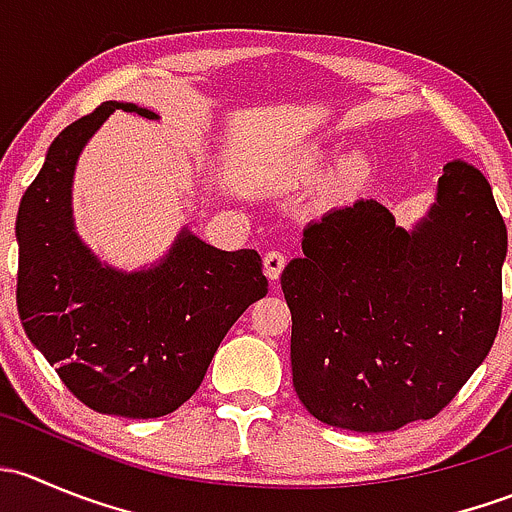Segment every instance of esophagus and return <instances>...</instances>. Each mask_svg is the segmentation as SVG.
Instances as JSON below:
<instances>
[{
    "label": "esophagus",
    "mask_w": 512,
    "mask_h": 512,
    "mask_svg": "<svg viewBox=\"0 0 512 512\" xmlns=\"http://www.w3.org/2000/svg\"><path fill=\"white\" fill-rule=\"evenodd\" d=\"M285 265H287V257L282 255V252L272 250V252H267V255H265V272H267V277H270L272 282L280 280Z\"/></svg>",
    "instance_id": "obj_1"
}]
</instances>
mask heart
<instances>
[{"instance_id":"b5f03b06","label":"heart","mask_w":512,"mask_h":512,"mask_svg":"<svg viewBox=\"0 0 512 512\" xmlns=\"http://www.w3.org/2000/svg\"><path fill=\"white\" fill-rule=\"evenodd\" d=\"M329 160H332V153L324 146H319V143H309V146L297 148V151L287 153L275 165V185L285 190L312 185L327 170ZM369 173V160L364 156H349L339 160L329 170L327 178H324L322 188H319V203L324 208H344V205L359 198L361 190L366 188Z\"/></svg>"}]
</instances>
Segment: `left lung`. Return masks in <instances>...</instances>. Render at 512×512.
Here are the masks:
<instances>
[{
	"label": "left lung",
	"instance_id": "1",
	"mask_svg": "<svg viewBox=\"0 0 512 512\" xmlns=\"http://www.w3.org/2000/svg\"><path fill=\"white\" fill-rule=\"evenodd\" d=\"M282 272L292 381L314 418L359 433L433 418L488 356L508 230L488 180L453 160L406 230L376 200L304 230Z\"/></svg>",
	"mask_w": 512,
	"mask_h": 512
}]
</instances>
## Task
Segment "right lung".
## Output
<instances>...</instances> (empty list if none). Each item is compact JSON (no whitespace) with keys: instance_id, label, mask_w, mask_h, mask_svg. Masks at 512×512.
I'll return each mask as SVG.
<instances>
[{"instance_id":"right-lung-1","label":"right lung","mask_w":512,"mask_h":512,"mask_svg":"<svg viewBox=\"0 0 512 512\" xmlns=\"http://www.w3.org/2000/svg\"><path fill=\"white\" fill-rule=\"evenodd\" d=\"M113 111L106 101L66 126L19 203L17 307L24 332L89 409L158 418L203 384L227 329L267 294L255 250L225 252L183 227L158 262L118 270L79 237L71 185L81 151Z\"/></svg>"}]
</instances>
